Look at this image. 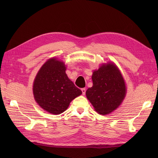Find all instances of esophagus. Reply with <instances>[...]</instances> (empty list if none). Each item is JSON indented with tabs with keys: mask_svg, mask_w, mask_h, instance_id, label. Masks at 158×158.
<instances>
[{
	"mask_svg": "<svg viewBox=\"0 0 158 158\" xmlns=\"http://www.w3.org/2000/svg\"><path fill=\"white\" fill-rule=\"evenodd\" d=\"M81 90H82V94L85 95V88H82V89H81Z\"/></svg>",
	"mask_w": 158,
	"mask_h": 158,
	"instance_id": "34e87169",
	"label": "esophagus"
}]
</instances>
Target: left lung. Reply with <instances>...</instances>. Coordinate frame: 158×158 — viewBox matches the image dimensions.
<instances>
[{"instance_id": "obj_1", "label": "left lung", "mask_w": 158, "mask_h": 158, "mask_svg": "<svg viewBox=\"0 0 158 158\" xmlns=\"http://www.w3.org/2000/svg\"><path fill=\"white\" fill-rule=\"evenodd\" d=\"M93 86L85 94L95 110L99 114L111 113L125 98V81L117 66L113 63L103 64L93 73Z\"/></svg>"}]
</instances>
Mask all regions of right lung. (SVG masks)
Returning a JSON list of instances; mask_svg holds the SVG:
<instances>
[{"mask_svg": "<svg viewBox=\"0 0 158 158\" xmlns=\"http://www.w3.org/2000/svg\"><path fill=\"white\" fill-rule=\"evenodd\" d=\"M65 70L63 62L51 59L42 66L33 82L36 102L52 114L63 113L72 100L82 94V91L68 78Z\"/></svg>", "mask_w": 158, "mask_h": 158, "instance_id": "right-lung-1", "label": "right lung"}]
</instances>
